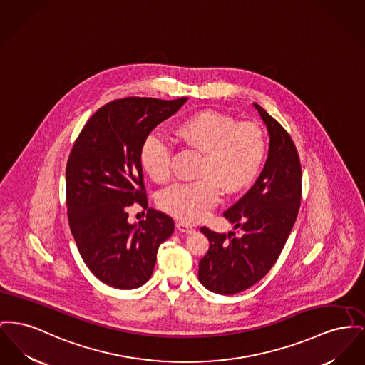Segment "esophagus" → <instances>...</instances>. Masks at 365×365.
I'll return each instance as SVG.
<instances>
[{
	"label": "esophagus",
	"instance_id": "obj_1",
	"mask_svg": "<svg viewBox=\"0 0 365 365\" xmlns=\"http://www.w3.org/2000/svg\"><path fill=\"white\" fill-rule=\"evenodd\" d=\"M176 229L180 232V233H186V235H190L193 233L194 227L189 223H185V222H178L176 223Z\"/></svg>",
	"mask_w": 365,
	"mask_h": 365
}]
</instances>
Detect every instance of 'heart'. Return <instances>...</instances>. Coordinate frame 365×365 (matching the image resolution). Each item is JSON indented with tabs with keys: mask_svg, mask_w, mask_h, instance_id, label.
<instances>
[{
	"mask_svg": "<svg viewBox=\"0 0 365 365\" xmlns=\"http://www.w3.org/2000/svg\"><path fill=\"white\" fill-rule=\"evenodd\" d=\"M175 136L201 151L197 176L187 183H176L161 192L158 205L167 214L183 222L204 219L219 201L220 189L237 194L257 179L264 157L266 140L252 124H237L232 117L212 110H201L180 120ZM140 164L154 182L171 176V148L158 135L151 133L140 146Z\"/></svg>",
	"mask_w": 365,
	"mask_h": 365,
	"instance_id": "1",
	"label": "heart"
}]
</instances>
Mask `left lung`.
Returning a JSON list of instances; mask_svg holds the SVG:
<instances>
[{"mask_svg": "<svg viewBox=\"0 0 365 365\" xmlns=\"http://www.w3.org/2000/svg\"><path fill=\"white\" fill-rule=\"evenodd\" d=\"M269 132L267 160L255 185L223 216L235 230L219 235L201 227L210 248L198 263V279L210 291L233 295L248 289L273 267L297 220L302 170L288 132L254 103Z\"/></svg>", "mask_w": 365, "mask_h": 365, "instance_id": "8db88e82", "label": "left lung"}]
</instances>
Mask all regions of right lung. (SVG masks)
<instances>
[{
    "label": "right lung",
    "mask_w": 365,
    "mask_h": 365,
    "mask_svg": "<svg viewBox=\"0 0 365 365\" xmlns=\"http://www.w3.org/2000/svg\"><path fill=\"white\" fill-rule=\"evenodd\" d=\"M187 98H125L99 108L78 135L66 167L68 225L88 269L118 289L150 279L160 244L173 232L171 216L148 210L129 223L128 208L148 207L140 146Z\"/></svg>",
    "instance_id": "add662e5"
}]
</instances>
